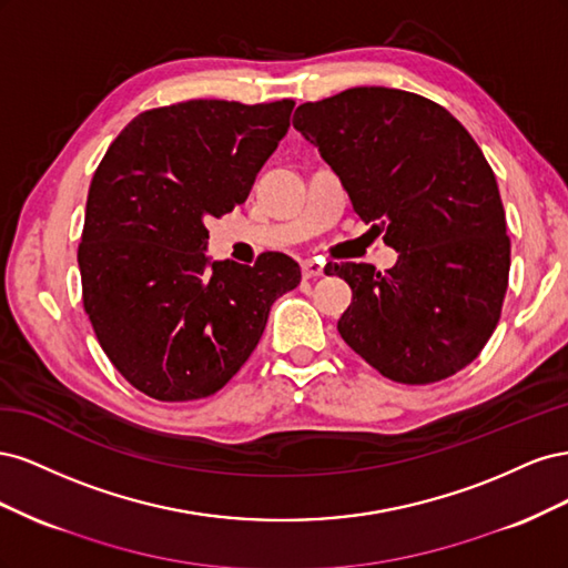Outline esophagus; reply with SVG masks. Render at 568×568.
Segmentation results:
<instances>
[{"mask_svg":"<svg viewBox=\"0 0 568 568\" xmlns=\"http://www.w3.org/2000/svg\"><path fill=\"white\" fill-rule=\"evenodd\" d=\"M301 270H303V280H315V277H322V274H324V267L315 261H305L301 265Z\"/></svg>","mask_w":568,"mask_h":568,"instance_id":"1","label":"esophagus"}]
</instances>
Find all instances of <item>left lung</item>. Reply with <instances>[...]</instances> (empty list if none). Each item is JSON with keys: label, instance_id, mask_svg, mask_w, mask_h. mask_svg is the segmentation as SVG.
I'll list each match as a JSON object with an SVG mask.
<instances>
[{"label": "left lung", "instance_id": "8db88e82", "mask_svg": "<svg viewBox=\"0 0 568 568\" xmlns=\"http://www.w3.org/2000/svg\"><path fill=\"white\" fill-rule=\"evenodd\" d=\"M294 128L332 165L359 220L398 251L386 272L334 265L353 291L341 338L398 384H434L474 363L509 282L500 189L474 136L436 101L390 88L307 101Z\"/></svg>", "mask_w": 568, "mask_h": 568}]
</instances>
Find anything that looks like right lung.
<instances>
[{"label": "right lung", "mask_w": 568, "mask_h": 568, "mask_svg": "<svg viewBox=\"0 0 568 568\" xmlns=\"http://www.w3.org/2000/svg\"><path fill=\"white\" fill-rule=\"evenodd\" d=\"M294 99H192L136 115L90 184L78 265L99 346L149 398L225 386L255 351L272 303L301 282L286 253L209 263L205 220L244 203L288 130Z\"/></svg>", "instance_id": "add662e5"}]
</instances>
